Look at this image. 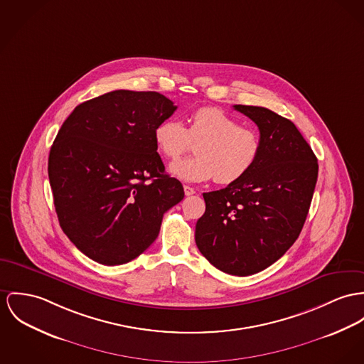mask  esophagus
<instances>
[{
    "instance_id": "esophagus-1",
    "label": "esophagus",
    "mask_w": 364,
    "mask_h": 364,
    "mask_svg": "<svg viewBox=\"0 0 364 364\" xmlns=\"http://www.w3.org/2000/svg\"><path fill=\"white\" fill-rule=\"evenodd\" d=\"M184 194L187 196H194L196 194V190L190 186H184Z\"/></svg>"
}]
</instances>
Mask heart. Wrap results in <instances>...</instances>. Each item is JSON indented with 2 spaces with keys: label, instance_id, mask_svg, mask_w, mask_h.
<instances>
[{
  "label": "heart",
  "instance_id": "b5f03b06",
  "mask_svg": "<svg viewBox=\"0 0 364 364\" xmlns=\"http://www.w3.org/2000/svg\"><path fill=\"white\" fill-rule=\"evenodd\" d=\"M196 143V156L173 162L168 171L184 181L202 183L215 177L219 184H232L255 168L262 141L257 132L215 107H203L190 116L188 127L174 119L161 120L154 130L158 151L168 159H177Z\"/></svg>",
  "mask_w": 364,
  "mask_h": 364
}]
</instances>
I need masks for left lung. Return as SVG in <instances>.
Listing matches in <instances>:
<instances>
[{"instance_id": "obj_1", "label": "left lung", "mask_w": 364, "mask_h": 364, "mask_svg": "<svg viewBox=\"0 0 364 364\" xmlns=\"http://www.w3.org/2000/svg\"><path fill=\"white\" fill-rule=\"evenodd\" d=\"M234 109L256 123L262 152L244 178L203 193L206 209L196 222V242L216 269L244 277L277 262L299 237L318 165L291 120L262 107Z\"/></svg>"}]
</instances>
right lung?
<instances>
[{"label": "right lung", "mask_w": 364, "mask_h": 364, "mask_svg": "<svg viewBox=\"0 0 364 364\" xmlns=\"http://www.w3.org/2000/svg\"><path fill=\"white\" fill-rule=\"evenodd\" d=\"M176 109L159 92L116 90L77 105L59 129L48 158L58 220L94 262L140 256L184 198L154 141L155 126Z\"/></svg>", "instance_id": "right-lung-1"}]
</instances>
